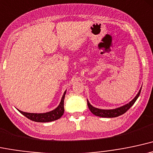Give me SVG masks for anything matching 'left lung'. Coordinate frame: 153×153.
Returning a JSON list of instances; mask_svg holds the SVG:
<instances>
[{"label": "left lung", "mask_w": 153, "mask_h": 153, "mask_svg": "<svg viewBox=\"0 0 153 153\" xmlns=\"http://www.w3.org/2000/svg\"><path fill=\"white\" fill-rule=\"evenodd\" d=\"M141 90L142 88L140 89L139 92L137 93V95H136V97H134L131 102H129L128 103L126 104L125 105L121 106V107L118 108L116 109H111V110H103V109H99L97 108L93 107V106L91 105L89 101L87 100V105H88L89 109L91 112L94 115L97 116H100V117L102 118H114V117H117V116H121L123 114L126 112L133 105L134 103L136 102L137 99L138 98V97L140 95V92H141Z\"/></svg>", "instance_id": "8db88e82"}]
</instances>
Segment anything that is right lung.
I'll return each mask as SVG.
<instances>
[{"instance_id":"add662e5","label":"right lung","mask_w":153,"mask_h":153,"mask_svg":"<svg viewBox=\"0 0 153 153\" xmlns=\"http://www.w3.org/2000/svg\"><path fill=\"white\" fill-rule=\"evenodd\" d=\"M66 92V91H65L59 105L56 109L53 110L50 112L44 113V114H32V113L23 112V111H19V110H18V111L27 118L33 121H35V122H50V121H56V120L61 118L63 116V113H64V107H63V104L64 103H63V102H64Z\"/></svg>"}]
</instances>
